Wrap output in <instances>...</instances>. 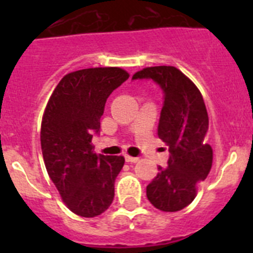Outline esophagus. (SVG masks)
Wrapping results in <instances>:
<instances>
[{"label": "esophagus", "instance_id": "esophagus-1", "mask_svg": "<svg viewBox=\"0 0 253 253\" xmlns=\"http://www.w3.org/2000/svg\"><path fill=\"white\" fill-rule=\"evenodd\" d=\"M125 161L129 163H137L138 161H139V158L138 157H130V156H128V154H125Z\"/></svg>", "mask_w": 253, "mask_h": 253}]
</instances>
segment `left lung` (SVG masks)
Returning a JSON list of instances; mask_svg holds the SVG:
<instances>
[{
    "label": "left lung",
    "mask_w": 253,
    "mask_h": 253,
    "mask_svg": "<svg viewBox=\"0 0 253 253\" xmlns=\"http://www.w3.org/2000/svg\"><path fill=\"white\" fill-rule=\"evenodd\" d=\"M131 80H152L163 92L158 137L169 146L167 167L147 186V198L162 211H178L196 195V184L209 175L213 149L204 143L209 118L198 87L171 66L148 67Z\"/></svg>",
    "instance_id": "1"
}]
</instances>
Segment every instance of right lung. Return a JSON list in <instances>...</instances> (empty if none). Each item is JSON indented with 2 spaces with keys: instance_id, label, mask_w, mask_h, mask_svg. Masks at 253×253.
<instances>
[{
  "instance_id": "obj_1",
  "label": "right lung",
  "mask_w": 253,
  "mask_h": 253,
  "mask_svg": "<svg viewBox=\"0 0 253 253\" xmlns=\"http://www.w3.org/2000/svg\"><path fill=\"white\" fill-rule=\"evenodd\" d=\"M128 78L118 67L68 73L44 111L40 142L46 171L67 207L80 216L100 215L114 200L124 157L97 156L91 142L100 133L107 97Z\"/></svg>"
}]
</instances>
